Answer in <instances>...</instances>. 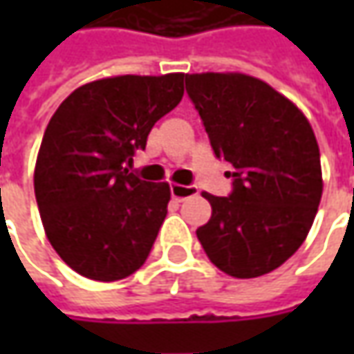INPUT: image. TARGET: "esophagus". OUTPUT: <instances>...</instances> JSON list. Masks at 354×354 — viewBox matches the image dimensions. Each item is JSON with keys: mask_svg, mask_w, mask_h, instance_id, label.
<instances>
[{"mask_svg": "<svg viewBox=\"0 0 354 354\" xmlns=\"http://www.w3.org/2000/svg\"><path fill=\"white\" fill-rule=\"evenodd\" d=\"M193 195H197V189L195 187H187V185L177 183L171 185V197L175 198V201H185V198L193 197Z\"/></svg>", "mask_w": 354, "mask_h": 354, "instance_id": "1", "label": "esophagus"}]
</instances>
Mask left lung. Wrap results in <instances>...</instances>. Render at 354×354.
<instances>
[{
  "label": "left lung",
  "instance_id": "1",
  "mask_svg": "<svg viewBox=\"0 0 354 354\" xmlns=\"http://www.w3.org/2000/svg\"><path fill=\"white\" fill-rule=\"evenodd\" d=\"M214 156L232 165L228 197L203 193L209 223L197 228L209 260L232 278L270 274L292 258L323 193L319 145L306 114L244 73L185 75Z\"/></svg>",
  "mask_w": 354,
  "mask_h": 354
}]
</instances>
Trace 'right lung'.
<instances>
[{
  "mask_svg": "<svg viewBox=\"0 0 354 354\" xmlns=\"http://www.w3.org/2000/svg\"><path fill=\"white\" fill-rule=\"evenodd\" d=\"M183 73L82 84L57 108L35 163V197L50 246L80 276L128 278L147 260L171 189L129 173L159 118L183 98Z\"/></svg>",
  "mask_w": 354,
  "mask_h": 354,
  "instance_id": "obj_1",
  "label": "right lung"
}]
</instances>
